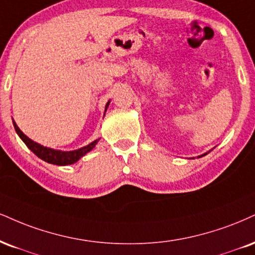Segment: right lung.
<instances>
[{"label":"right lung","mask_w":255,"mask_h":255,"mask_svg":"<svg viewBox=\"0 0 255 255\" xmlns=\"http://www.w3.org/2000/svg\"><path fill=\"white\" fill-rule=\"evenodd\" d=\"M108 106H109V102L107 103L106 110L108 108ZM13 125H14L15 130H16V133L19 134V136L21 137V140L26 143V146L28 147L30 151L34 153L36 157L42 159V160L46 162H50V164H54V165H70V164H73V162L78 161L83 155H85L88 152H90L91 149L96 146L98 140H100V139L95 140L91 143H89V145L82 147V148L79 149H76V151H70V152L57 151V149L48 148V147H44L38 142H34V141L30 140L28 136L24 135L14 121H13Z\"/></svg>","instance_id":"right-lung-1"}]
</instances>
